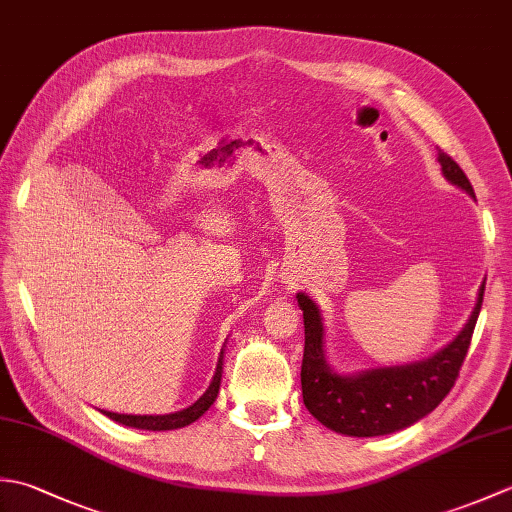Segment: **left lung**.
Wrapping results in <instances>:
<instances>
[{
  "instance_id": "8db88e82",
  "label": "left lung",
  "mask_w": 512,
  "mask_h": 512,
  "mask_svg": "<svg viewBox=\"0 0 512 512\" xmlns=\"http://www.w3.org/2000/svg\"><path fill=\"white\" fill-rule=\"evenodd\" d=\"M438 162L442 176L475 200L471 182L458 162L444 151H438ZM484 286L486 279L477 290L471 317L466 319L458 336L442 350L422 361L369 367L352 374L336 372L330 365L328 352H325V321L321 308L306 292H297L299 308L303 310V328H306L301 363L303 405L323 427L352 438L389 436L429 416L451 391L464 356L469 352L475 323L482 310Z\"/></svg>"
}]
</instances>
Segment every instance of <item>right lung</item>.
<instances>
[{
	"mask_svg": "<svg viewBox=\"0 0 512 512\" xmlns=\"http://www.w3.org/2000/svg\"><path fill=\"white\" fill-rule=\"evenodd\" d=\"M222 365H224V347L220 352V358H217L215 374H213V380L209 383V387H206L204 394L187 409H180L173 413H160V416H134V413H116V411H105V409H101V413L114 422H121V424H125V427H134V429H145V431L182 429V427H187V424L198 420L202 413L215 402L217 394H220V383H222V372H224Z\"/></svg>",
	"mask_w": 512,
	"mask_h": 512,
	"instance_id": "add662e5",
	"label": "right lung"
}]
</instances>
